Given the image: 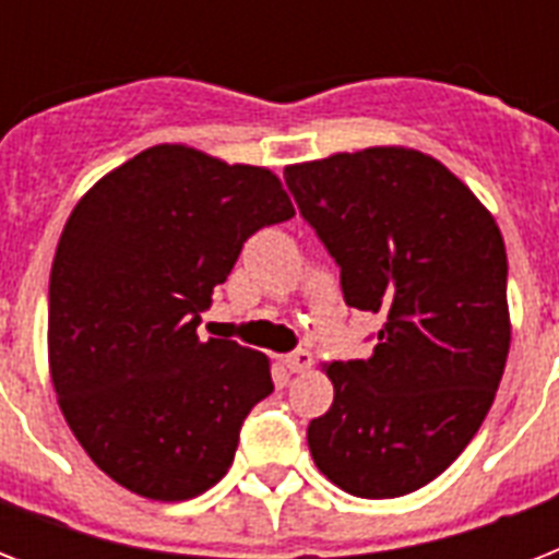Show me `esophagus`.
Instances as JSON below:
<instances>
[{
	"mask_svg": "<svg viewBox=\"0 0 559 559\" xmlns=\"http://www.w3.org/2000/svg\"><path fill=\"white\" fill-rule=\"evenodd\" d=\"M284 366L289 368V373H305L307 368L313 366V354L310 350H293L289 357H284Z\"/></svg>",
	"mask_w": 559,
	"mask_h": 559,
	"instance_id": "1",
	"label": "esophagus"
}]
</instances>
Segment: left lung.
<instances>
[{"mask_svg": "<svg viewBox=\"0 0 559 559\" xmlns=\"http://www.w3.org/2000/svg\"><path fill=\"white\" fill-rule=\"evenodd\" d=\"M284 179L340 266L345 305L382 322L371 357L328 366L333 406L307 426L310 455L345 493L406 496L493 406L511 348L502 231L455 174L408 147L336 153Z\"/></svg>", "mask_w": 559, "mask_h": 559, "instance_id": "8db88e82", "label": "left lung"}]
</instances>
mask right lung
Instances as JSON below:
<instances>
[{
    "instance_id": "add662e5",
    "label": "right lung",
    "mask_w": 559,
    "mask_h": 559,
    "mask_svg": "<svg viewBox=\"0 0 559 559\" xmlns=\"http://www.w3.org/2000/svg\"><path fill=\"white\" fill-rule=\"evenodd\" d=\"M293 214L272 170L186 144L147 147L74 205L48 281V368L66 424L112 481L182 502L226 476L275 385L258 350L200 342V313L246 240Z\"/></svg>"
}]
</instances>
